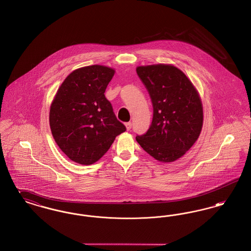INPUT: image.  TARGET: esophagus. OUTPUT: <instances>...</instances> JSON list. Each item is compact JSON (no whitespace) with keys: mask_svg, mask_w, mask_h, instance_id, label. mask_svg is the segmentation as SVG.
Wrapping results in <instances>:
<instances>
[{"mask_svg":"<svg viewBox=\"0 0 251 251\" xmlns=\"http://www.w3.org/2000/svg\"><path fill=\"white\" fill-rule=\"evenodd\" d=\"M125 126H126V128H127V130H128V131H130L131 129V122H127V123H125Z\"/></svg>","mask_w":251,"mask_h":251,"instance_id":"obj_1","label":"esophagus"}]
</instances>
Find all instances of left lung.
I'll list each match as a JSON object with an SVG mask.
<instances>
[{"label":"left lung","mask_w":251,"mask_h":251,"mask_svg":"<svg viewBox=\"0 0 251 251\" xmlns=\"http://www.w3.org/2000/svg\"><path fill=\"white\" fill-rule=\"evenodd\" d=\"M153 107L151 124L136 135L144 151L156 160L170 163L184 155L200 136L202 103L186 75L171 65L137 67Z\"/></svg>","instance_id":"left-lung-1"}]
</instances>
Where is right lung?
Listing matches in <instances>:
<instances>
[{
    "label": "right lung",
    "mask_w": 251,
    "mask_h": 251,
    "mask_svg": "<svg viewBox=\"0 0 251 251\" xmlns=\"http://www.w3.org/2000/svg\"><path fill=\"white\" fill-rule=\"evenodd\" d=\"M114 74L113 69L100 65L78 69L65 79L51 102L52 136L75 163L94 164L126 131L104 95Z\"/></svg>",
    "instance_id": "1"
}]
</instances>
